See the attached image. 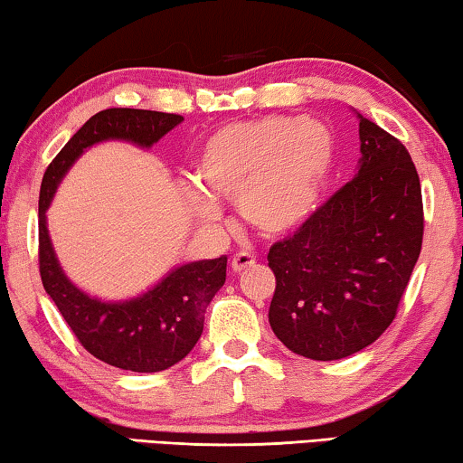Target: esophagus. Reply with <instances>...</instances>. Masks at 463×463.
Segmentation results:
<instances>
[{
	"instance_id": "1",
	"label": "esophagus",
	"mask_w": 463,
	"mask_h": 463,
	"mask_svg": "<svg viewBox=\"0 0 463 463\" xmlns=\"http://www.w3.org/2000/svg\"><path fill=\"white\" fill-rule=\"evenodd\" d=\"M255 263H257V259H255V255H250V252H236L232 259V269L238 274V271L252 268Z\"/></svg>"
}]
</instances>
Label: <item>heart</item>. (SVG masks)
Returning a JSON list of instances; mask_svg holds the SVG:
<instances>
[{
  "instance_id": "obj_1",
  "label": "heart",
  "mask_w": 463,
  "mask_h": 463,
  "mask_svg": "<svg viewBox=\"0 0 463 463\" xmlns=\"http://www.w3.org/2000/svg\"><path fill=\"white\" fill-rule=\"evenodd\" d=\"M333 135L318 119L261 118L233 122L202 143L194 162L198 189L187 204L204 223L219 219L213 198L236 200L263 236L295 230L312 211L333 162Z\"/></svg>"
}]
</instances>
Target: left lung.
<instances>
[{"label": "left lung", "mask_w": 463, "mask_h": 463, "mask_svg": "<svg viewBox=\"0 0 463 463\" xmlns=\"http://www.w3.org/2000/svg\"><path fill=\"white\" fill-rule=\"evenodd\" d=\"M360 119L358 175L268 252L276 276L269 325L290 352L339 360L396 318L420 259V175L404 145Z\"/></svg>", "instance_id": "1"}]
</instances>
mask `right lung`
I'll use <instances>...</instances> for the list:
<instances>
[{
  "label": "right lung",
  "mask_w": 463,
  "mask_h": 463,
  "mask_svg": "<svg viewBox=\"0 0 463 463\" xmlns=\"http://www.w3.org/2000/svg\"><path fill=\"white\" fill-rule=\"evenodd\" d=\"M183 122L176 113L147 109L99 111L69 138L50 162L40 189L42 284L86 352L132 373H157L187 356L198 344L208 303L225 282L227 257L181 265L147 293L130 301L107 303L69 282L56 261L46 227V211L71 164L94 143L130 141L151 147Z\"/></svg>",
  "instance_id": "1"
}]
</instances>
